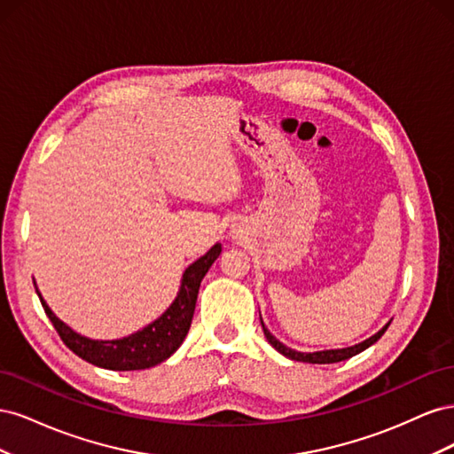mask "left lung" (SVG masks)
Instances as JSON below:
<instances>
[{"label":"left lung","instance_id":"obj_1","mask_svg":"<svg viewBox=\"0 0 454 454\" xmlns=\"http://www.w3.org/2000/svg\"><path fill=\"white\" fill-rule=\"evenodd\" d=\"M261 316V314H259ZM392 322V320H390ZM390 322L387 325H382L379 332L375 335H371L369 339L358 342V345H352V347H347V348H329V350H316V352H299V350H294L290 347H286L284 342H280L277 337H274L269 329L265 327L263 324V318H261V325H263V333L267 337V340L270 342V345L277 348L282 356H286V358H290L294 362H305V364H337V362H342V360H348L352 358V356L364 352L365 348H369L371 345H375V342L384 335V332H387Z\"/></svg>","mask_w":454,"mask_h":454}]
</instances>
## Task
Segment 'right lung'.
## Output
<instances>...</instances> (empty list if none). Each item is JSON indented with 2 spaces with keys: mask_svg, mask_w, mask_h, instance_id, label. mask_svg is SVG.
Listing matches in <instances>:
<instances>
[{
  "mask_svg": "<svg viewBox=\"0 0 454 454\" xmlns=\"http://www.w3.org/2000/svg\"><path fill=\"white\" fill-rule=\"evenodd\" d=\"M219 254H222V244L215 242L208 252L197 261H193V263L184 270L180 290H177L172 305L164 310L157 320L138 329L136 333L121 339H90L74 332L70 325L62 322L59 316L51 310L47 301L37 290L35 282L34 286L41 305H43L49 320L59 332L64 345L74 350L79 358H83L92 365L112 371L147 369L168 360L170 356L180 348L191 327V320H193L200 282L212 267L214 261L219 257Z\"/></svg>",
  "mask_w": 454,
  "mask_h": 454,
  "instance_id": "obj_1",
  "label": "right lung"
}]
</instances>
